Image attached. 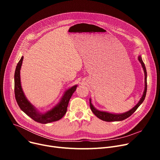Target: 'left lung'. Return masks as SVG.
Segmentation results:
<instances>
[{"instance_id": "left-lung-1", "label": "left lung", "mask_w": 160, "mask_h": 160, "mask_svg": "<svg viewBox=\"0 0 160 160\" xmlns=\"http://www.w3.org/2000/svg\"><path fill=\"white\" fill-rule=\"evenodd\" d=\"M138 61L140 62L142 68L143 69L144 74H145V89L143 93H142V95L140 100H139V102L137 103V104L132 108L131 110L129 111L124 112L122 113H110L108 112H105V111H101V110H98L93 105V104L91 103V99L89 98V104H90V108L91 110L98 118L100 119H101L104 121L107 122H112V121H123L126 119H127L128 117H129L130 115H132L134 112H136V110L138 108V107L142 103V102L144 101V100L146 97V93H147V70H146V67L145 65V63L142 62V57L139 54L138 56Z\"/></svg>"}]
</instances>
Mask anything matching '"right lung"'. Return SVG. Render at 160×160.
I'll list each match as a JSON object with an SVG mask.
<instances>
[{"label": "right lung", "instance_id": "obj_1", "mask_svg": "<svg viewBox=\"0 0 160 160\" xmlns=\"http://www.w3.org/2000/svg\"><path fill=\"white\" fill-rule=\"evenodd\" d=\"M23 58L24 57L22 56L21 60L17 65L14 74L15 96L16 101L21 110L33 120L41 124H47L61 119L67 112V108L68 106L69 100L74 92L77 89L78 85L73 86L67 89L64 92L59 102L50 110L44 112H41L27 99L21 86L20 71Z\"/></svg>", "mask_w": 160, "mask_h": 160}]
</instances>
